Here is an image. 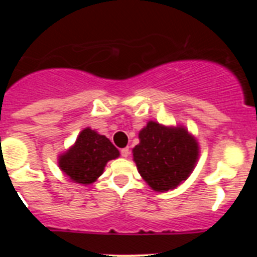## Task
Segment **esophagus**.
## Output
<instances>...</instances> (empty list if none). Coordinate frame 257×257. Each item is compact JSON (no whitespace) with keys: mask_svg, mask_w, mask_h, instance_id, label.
I'll return each mask as SVG.
<instances>
[{"mask_svg":"<svg viewBox=\"0 0 257 257\" xmlns=\"http://www.w3.org/2000/svg\"><path fill=\"white\" fill-rule=\"evenodd\" d=\"M121 154H122V157L127 158V157H128V154H130V149H128V148L121 149Z\"/></svg>","mask_w":257,"mask_h":257,"instance_id":"obj_1","label":"esophagus"}]
</instances>
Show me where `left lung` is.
Segmentation results:
<instances>
[{"mask_svg":"<svg viewBox=\"0 0 257 257\" xmlns=\"http://www.w3.org/2000/svg\"><path fill=\"white\" fill-rule=\"evenodd\" d=\"M133 149L142 178L156 192L175 189L192 174L199 156L196 138L183 126H163L149 121Z\"/></svg>","mask_w":257,"mask_h":257,"instance_id":"left-lung-1","label":"left lung"}]
</instances>
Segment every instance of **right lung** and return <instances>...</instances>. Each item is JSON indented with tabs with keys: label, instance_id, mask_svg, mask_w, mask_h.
Wrapping results in <instances>:
<instances>
[{
	"label": "right lung",
	"instance_id": "obj_1",
	"mask_svg": "<svg viewBox=\"0 0 257 257\" xmlns=\"http://www.w3.org/2000/svg\"><path fill=\"white\" fill-rule=\"evenodd\" d=\"M118 156L119 152L108 138L87 127L81 131L76 143L59 156V167L72 181L88 185L103 174L106 162Z\"/></svg>",
	"mask_w": 257,
	"mask_h": 257
}]
</instances>
